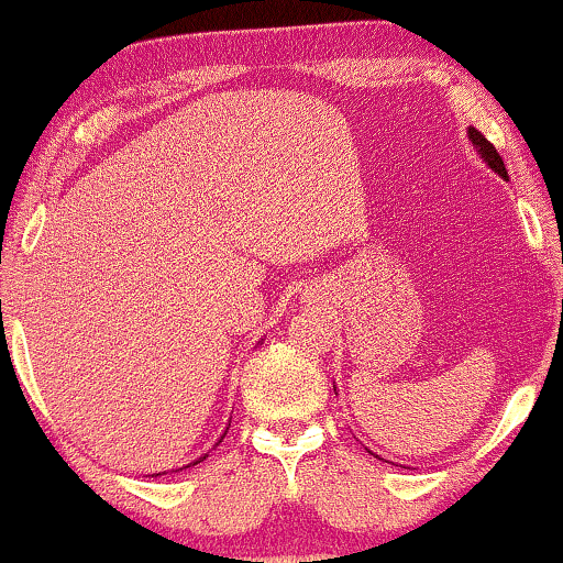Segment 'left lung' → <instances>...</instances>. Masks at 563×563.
Wrapping results in <instances>:
<instances>
[{
    "label": "left lung",
    "mask_w": 563,
    "mask_h": 563,
    "mask_svg": "<svg viewBox=\"0 0 563 563\" xmlns=\"http://www.w3.org/2000/svg\"><path fill=\"white\" fill-rule=\"evenodd\" d=\"M468 141L474 143V148H476V153H479V158L484 161V164H487L495 174L503 176V179H507L505 164H503V158H499V153L495 151V145H492L487 137H484L476 128H468Z\"/></svg>",
    "instance_id": "obj_1"
}]
</instances>
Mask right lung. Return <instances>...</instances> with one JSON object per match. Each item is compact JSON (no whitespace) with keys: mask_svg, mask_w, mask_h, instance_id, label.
Listing matches in <instances>:
<instances>
[{"mask_svg":"<svg viewBox=\"0 0 563 563\" xmlns=\"http://www.w3.org/2000/svg\"><path fill=\"white\" fill-rule=\"evenodd\" d=\"M225 433H228V428H225ZM225 433H222V435H220V441H222V438H225ZM220 441H218V443H220ZM205 459H207V453H205V456H199V459H195V461H191V464H187V466H181V468H189V466H195V464H199V461H205ZM156 476H158V474H156Z\"/></svg>","mask_w":563,"mask_h":563,"instance_id":"right-lung-1","label":"right lung"}]
</instances>
